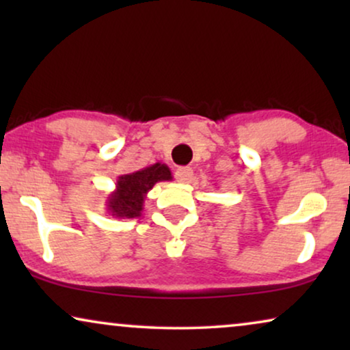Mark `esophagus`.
Returning a JSON list of instances; mask_svg holds the SVG:
<instances>
[{
    "mask_svg": "<svg viewBox=\"0 0 350 350\" xmlns=\"http://www.w3.org/2000/svg\"><path fill=\"white\" fill-rule=\"evenodd\" d=\"M191 176H193V169H191V167H180V169H176L175 172V178L176 181H180V183H188Z\"/></svg>",
    "mask_w": 350,
    "mask_h": 350,
    "instance_id": "obj_1",
    "label": "esophagus"
}]
</instances>
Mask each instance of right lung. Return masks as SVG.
<instances>
[{
  "instance_id": "right-lung-1",
  "label": "right lung",
  "mask_w": 350,
  "mask_h": 350,
  "mask_svg": "<svg viewBox=\"0 0 350 350\" xmlns=\"http://www.w3.org/2000/svg\"><path fill=\"white\" fill-rule=\"evenodd\" d=\"M172 178L170 169L162 162L118 176L116 188L107 198L108 213L114 218H138L152 186L159 181H172Z\"/></svg>"
}]
</instances>
